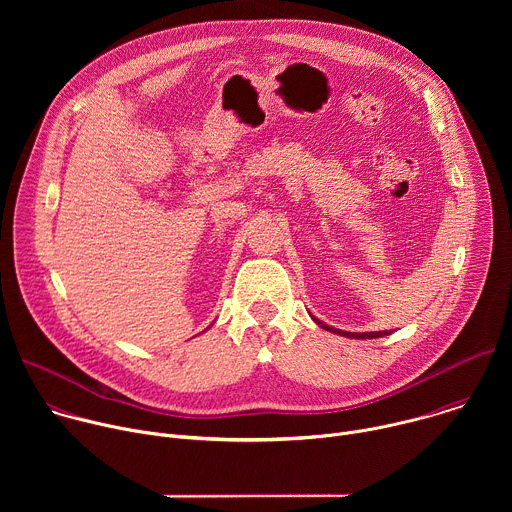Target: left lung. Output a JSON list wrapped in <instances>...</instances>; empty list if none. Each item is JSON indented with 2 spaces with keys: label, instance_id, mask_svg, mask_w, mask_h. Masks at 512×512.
I'll list each match as a JSON object with an SVG mask.
<instances>
[{
  "label": "left lung",
  "instance_id": "left-lung-1",
  "mask_svg": "<svg viewBox=\"0 0 512 512\" xmlns=\"http://www.w3.org/2000/svg\"><path fill=\"white\" fill-rule=\"evenodd\" d=\"M316 320V318H314ZM316 324L318 326H322L324 330H328V332H334V334H340V336H346V338H381V336H387L389 332L387 330H383V332H344V330H338V328H330L328 324H324V322H320V320H316Z\"/></svg>",
  "mask_w": 512,
  "mask_h": 512
}]
</instances>
